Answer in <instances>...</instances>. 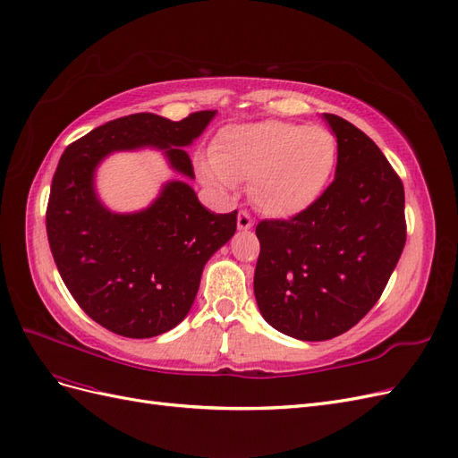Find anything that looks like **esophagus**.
<instances>
[{
	"mask_svg": "<svg viewBox=\"0 0 458 458\" xmlns=\"http://www.w3.org/2000/svg\"><path fill=\"white\" fill-rule=\"evenodd\" d=\"M251 228H253V218H251V215L242 211V213L238 215V230L247 232V230H251Z\"/></svg>",
	"mask_w": 458,
	"mask_h": 458,
	"instance_id": "1",
	"label": "esophagus"
}]
</instances>
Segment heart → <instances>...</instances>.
<instances>
[{
    "label": "heart",
    "instance_id": "1",
    "mask_svg": "<svg viewBox=\"0 0 458 458\" xmlns=\"http://www.w3.org/2000/svg\"><path fill=\"white\" fill-rule=\"evenodd\" d=\"M337 165V140L322 126L260 121L228 126L213 155L198 163L203 184L222 193L250 180V195L260 213L292 218L315 205Z\"/></svg>",
    "mask_w": 458,
    "mask_h": 458
}]
</instances>
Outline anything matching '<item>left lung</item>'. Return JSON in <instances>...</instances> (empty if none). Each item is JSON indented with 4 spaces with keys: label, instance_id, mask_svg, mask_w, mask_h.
Masks as SVG:
<instances>
[{
    "label": "left lung",
    "instance_id": "8db88e82",
    "mask_svg": "<svg viewBox=\"0 0 458 458\" xmlns=\"http://www.w3.org/2000/svg\"><path fill=\"white\" fill-rule=\"evenodd\" d=\"M322 119L337 140L334 182L305 213L255 230L260 315L301 342H326L367 315L407 242L403 182L380 148L342 116Z\"/></svg>",
    "mask_w": 458,
    "mask_h": 458
}]
</instances>
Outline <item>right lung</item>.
Here are the masks:
<instances>
[{
	"label": "right lung",
	"mask_w": 458,
	"mask_h": 458,
	"mask_svg": "<svg viewBox=\"0 0 458 458\" xmlns=\"http://www.w3.org/2000/svg\"><path fill=\"white\" fill-rule=\"evenodd\" d=\"M215 116L199 111L178 123L155 113L121 116L61 155L47 203V240L74 301L103 328L146 339L184 320L207 260L236 233L238 211H208L184 180L165 182L140 211H111L98 195L99 165L119 151L155 149L173 173L193 180L184 148Z\"/></svg>",
	"instance_id": "obj_1"
}]
</instances>
